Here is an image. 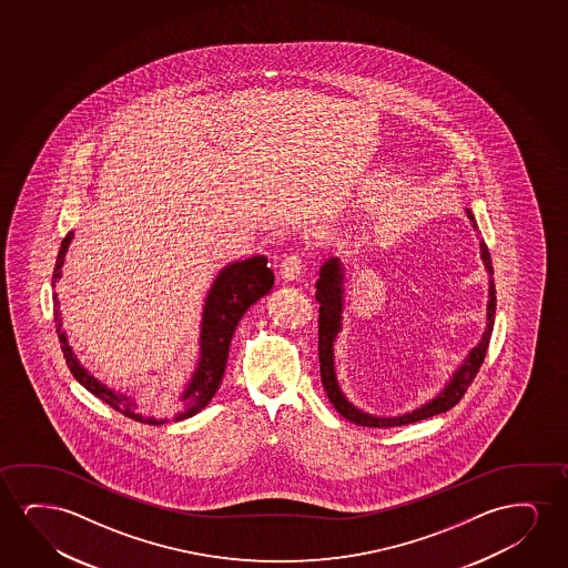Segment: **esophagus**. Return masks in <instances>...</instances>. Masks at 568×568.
Segmentation results:
<instances>
[{
  "label": "esophagus",
  "instance_id": "1",
  "mask_svg": "<svg viewBox=\"0 0 568 568\" xmlns=\"http://www.w3.org/2000/svg\"><path fill=\"white\" fill-rule=\"evenodd\" d=\"M304 270V260L298 254H288L283 257L280 264L281 280L295 281L301 277Z\"/></svg>",
  "mask_w": 568,
  "mask_h": 568
}]
</instances>
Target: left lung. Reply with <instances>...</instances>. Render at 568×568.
<instances>
[{"mask_svg":"<svg viewBox=\"0 0 568 568\" xmlns=\"http://www.w3.org/2000/svg\"><path fill=\"white\" fill-rule=\"evenodd\" d=\"M467 217L471 219L474 229L479 233L475 217L471 211L467 210ZM481 246L483 264L489 272V304H487V329L483 334L481 342L469 351L466 361L459 365L458 371L454 373L446 388L430 399L428 404L420 405L412 413H405L399 417H376L371 413L361 412L355 405L349 404V399L343 396L337 378H335L334 368V342L337 334L342 332V312H343V264L339 257H329L326 264L320 270V280L316 281V301L320 303L318 320V358L320 376L322 384L326 389L329 402L334 405L339 415L345 419L361 425V427L388 428L402 427L409 423H417L420 419H428L438 413L448 412L454 405L458 404L464 397L469 384L474 382L475 376L481 368L487 349H489L490 334H493V324H495V311H497V296H495V281H493V262H490L489 248L485 242H479Z\"/></svg>","mask_w":568,"mask_h":568,"instance_id":"obj_1","label":"left lung"}]
</instances>
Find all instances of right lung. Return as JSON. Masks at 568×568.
<instances>
[{"instance_id":"right-lung-1","label":"right lung","mask_w":568,"mask_h":568,"mask_svg":"<svg viewBox=\"0 0 568 568\" xmlns=\"http://www.w3.org/2000/svg\"><path fill=\"white\" fill-rule=\"evenodd\" d=\"M73 233L65 234L62 241V248L58 252L54 267V283L62 275L63 257L70 248V242ZM273 287V272L267 267V257L254 256L244 260V262H234L221 270L217 280L211 285L210 295L205 298L203 306L202 334H200V363L195 373L192 374V381L187 382L184 394L180 396L179 415L174 420L187 419L194 417L195 413L202 412L205 405L210 404L221 381L225 374L226 357H229V347L233 339L234 329L239 326L244 312L248 311L252 304L260 301L262 296L267 295ZM58 295H54V322L55 332L60 337L63 358L70 366L73 378L89 389L93 396L109 404L112 409L122 413L125 417L133 420H141L148 425H163L166 419H156L151 415H141L138 412V404L132 396L110 389L87 373L83 366L79 365L78 358L71 351L68 337L63 334L62 316H60V306H58Z\"/></svg>"}]
</instances>
